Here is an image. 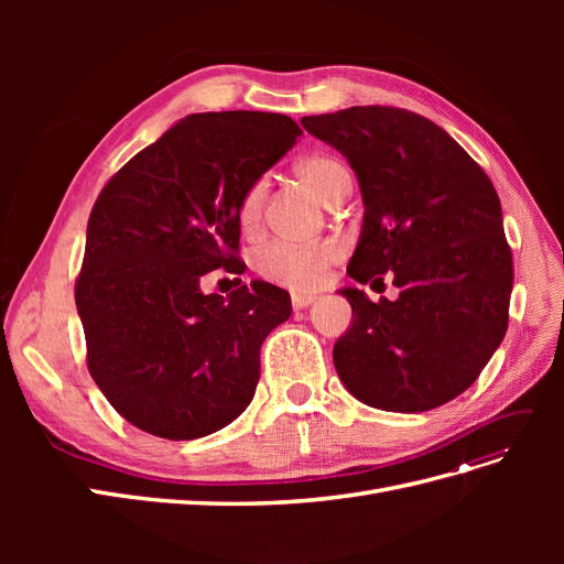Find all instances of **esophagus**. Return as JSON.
Wrapping results in <instances>:
<instances>
[{"mask_svg": "<svg viewBox=\"0 0 564 564\" xmlns=\"http://www.w3.org/2000/svg\"><path fill=\"white\" fill-rule=\"evenodd\" d=\"M315 301H317V296H313V294H292V308L303 311V308H308V305H313Z\"/></svg>", "mask_w": 564, "mask_h": 564, "instance_id": "obj_1", "label": "esophagus"}]
</instances>
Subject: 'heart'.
Returning a JSON list of instances; mask_svg holds the SVG:
<instances>
[{
	"instance_id": "heart-1",
	"label": "heart",
	"mask_w": 564,
	"mask_h": 564,
	"mask_svg": "<svg viewBox=\"0 0 564 564\" xmlns=\"http://www.w3.org/2000/svg\"><path fill=\"white\" fill-rule=\"evenodd\" d=\"M299 176L308 183L313 191L324 199L334 202L350 187L348 169L329 155H311L299 162ZM263 199H265V183L253 181L237 202V226L242 232L251 235L261 228L263 220ZM338 245L334 242H313V245H296L275 240L261 247L253 256V268L268 282H275L296 292H308L317 286L324 278L327 268L338 259Z\"/></svg>"
}]
</instances>
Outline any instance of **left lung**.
<instances>
[{"mask_svg": "<svg viewBox=\"0 0 564 564\" xmlns=\"http://www.w3.org/2000/svg\"><path fill=\"white\" fill-rule=\"evenodd\" d=\"M344 152L365 199L348 275L400 289L369 301L344 289L352 327L334 367L357 400L386 412H429L475 383L508 329L513 251L497 191L431 119L388 106L303 117Z\"/></svg>", "mask_w": 564, "mask_h": 564, "instance_id": "obj_1", "label": "left lung"}]
</instances>
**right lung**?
Returning a JSON list of instances; mask_svg holds the SVG:
<instances>
[{
    "label": "right lung",
    "mask_w": 564,
    "mask_h": 564,
    "mask_svg": "<svg viewBox=\"0 0 564 564\" xmlns=\"http://www.w3.org/2000/svg\"><path fill=\"white\" fill-rule=\"evenodd\" d=\"M301 133L278 112L191 115L100 191L75 303L91 379L135 429L195 440L251 402L263 340L292 301L268 282L204 296L199 278L242 275L237 202Z\"/></svg>",
    "instance_id": "right-lung-1"
}]
</instances>
